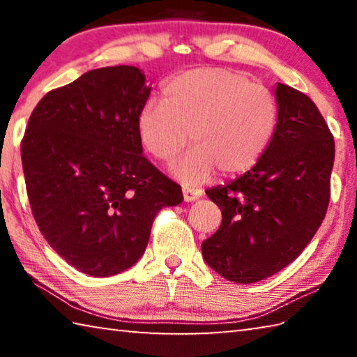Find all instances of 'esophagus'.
<instances>
[{"instance_id":"esophagus-1","label":"esophagus","mask_w":357,"mask_h":357,"mask_svg":"<svg viewBox=\"0 0 357 357\" xmlns=\"http://www.w3.org/2000/svg\"><path fill=\"white\" fill-rule=\"evenodd\" d=\"M183 195L184 202H195L203 195V192L200 189H193V187H184Z\"/></svg>"}]
</instances>
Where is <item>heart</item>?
<instances>
[{
	"instance_id": "1",
	"label": "heart",
	"mask_w": 357,
	"mask_h": 357,
	"mask_svg": "<svg viewBox=\"0 0 357 357\" xmlns=\"http://www.w3.org/2000/svg\"><path fill=\"white\" fill-rule=\"evenodd\" d=\"M279 105L274 94L244 74L222 68L187 70L138 113L143 146L172 162L190 142L195 149L176 167L187 183H203L213 172L234 178L255 167L275 135Z\"/></svg>"
}]
</instances>
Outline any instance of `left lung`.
Returning <instances> with one entry per match:
<instances>
[{"instance_id": "8db88e82", "label": "left lung", "mask_w": 357, "mask_h": 357, "mask_svg": "<svg viewBox=\"0 0 357 357\" xmlns=\"http://www.w3.org/2000/svg\"><path fill=\"white\" fill-rule=\"evenodd\" d=\"M274 93L279 124L261 160L206 190L222 223L202 253L229 282L255 283L279 273L301 255L328 211L334 137L309 96L283 83Z\"/></svg>"}]
</instances>
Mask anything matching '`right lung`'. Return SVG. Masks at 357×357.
<instances>
[{"label":"right lung","instance_id":"add662e5","mask_svg":"<svg viewBox=\"0 0 357 357\" xmlns=\"http://www.w3.org/2000/svg\"><path fill=\"white\" fill-rule=\"evenodd\" d=\"M134 66L83 74L39 100L22 140L34 220L70 266L110 277L146 250L154 217L181 187L143 155L138 113L151 86Z\"/></svg>","mask_w":357,"mask_h":357}]
</instances>
